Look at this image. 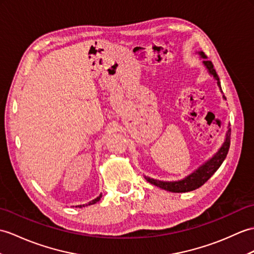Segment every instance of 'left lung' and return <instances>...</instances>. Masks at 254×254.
I'll list each match as a JSON object with an SVG mask.
<instances>
[{"label":"left lung","mask_w":254,"mask_h":254,"mask_svg":"<svg viewBox=\"0 0 254 254\" xmlns=\"http://www.w3.org/2000/svg\"><path fill=\"white\" fill-rule=\"evenodd\" d=\"M199 54L201 55L202 58H204V61H203L204 66L207 67L209 72L214 76L215 80L217 81V85H219L220 90L222 91L219 75H217V73L215 71L213 64H212L211 61L207 60V57H205L203 52H200ZM229 145H231V128H228L227 134H226V139H225V141H224V144L220 148V150L217 151L209 161H207L203 164V166H201L198 170L194 171L193 173L188 175L187 178L183 179L182 181H178V182H162V181H157V180L146 178V176H145V179H146V181H148L150 184H154V185L160 187V188H162V190H168V191L187 192V191L194 190H197V188H199L200 186H202L204 183L207 182L211 178V176L216 172V170L221 167V164L223 163L224 159H225L227 156Z\"/></svg>","instance_id":"left-lung-1"}]
</instances>
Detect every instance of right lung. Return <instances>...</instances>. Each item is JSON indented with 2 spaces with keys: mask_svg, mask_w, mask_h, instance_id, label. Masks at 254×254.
Segmentation results:
<instances>
[{
  "mask_svg": "<svg viewBox=\"0 0 254 254\" xmlns=\"http://www.w3.org/2000/svg\"><path fill=\"white\" fill-rule=\"evenodd\" d=\"M100 198H102V194H99V196L96 198V199H94V200H92V201H90L88 203H86V204H82V205H78V208H82V207H86V205H91V204H94V203H96L97 201H99L100 200Z\"/></svg>",
  "mask_w": 254,
  "mask_h": 254,
  "instance_id": "obj_1",
  "label": "right lung"
}]
</instances>
